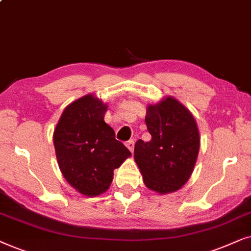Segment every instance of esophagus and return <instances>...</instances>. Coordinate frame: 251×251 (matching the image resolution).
Masks as SVG:
<instances>
[{
    "mask_svg": "<svg viewBox=\"0 0 251 251\" xmlns=\"http://www.w3.org/2000/svg\"><path fill=\"white\" fill-rule=\"evenodd\" d=\"M126 147L129 149V151L133 152V149H134V141H133V140H129V141L126 142Z\"/></svg>",
    "mask_w": 251,
    "mask_h": 251,
    "instance_id": "34e87169",
    "label": "esophagus"
}]
</instances>
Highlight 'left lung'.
Listing matches in <instances>:
<instances>
[{
	"label": "left lung",
	"mask_w": 251,
	"mask_h": 251,
	"mask_svg": "<svg viewBox=\"0 0 251 251\" xmlns=\"http://www.w3.org/2000/svg\"><path fill=\"white\" fill-rule=\"evenodd\" d=\"M146 125L151 140H138L134 147L143 182L159 194L176 192L188 181L198 159V124L185 105L168 96L148 105Z\"/></svg>",
	"instance_id": "8db88e82"
}]
</instances>
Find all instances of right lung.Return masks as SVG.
<instances>
[{"label":"right lung","mask_w":251,"mask_h":251,"mask_svg":"<svg viewBox=\"0 0 251 251\" xmlns=\"http://www.w3.org/2000/svg\"><path fill=\"white\" fill-rule=\"evenodd\" d=\"M108 105L93 94L66 106L53 132L58 166L73 188L86 196L106 192L131 151L104 122Z\"/></svg>","instance_id":"add662e5"}]
</instances>
